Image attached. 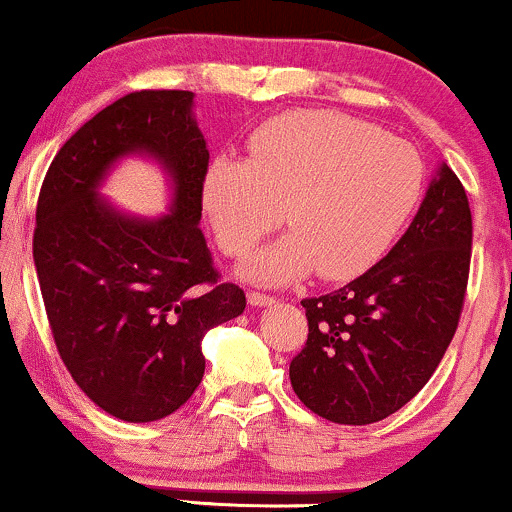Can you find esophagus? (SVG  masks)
<instances>
[{
    "label": "esophagus",
    "instance_id": "obj_1",
    "mask_svg": "<svg viewBox=\"0 0 512 512\" xmlns=\"http://www.w3.org/2000/svg\"><path fill=\"white\" fill-rule=\"evenodd\" d=\"M276 301L274 296H269V293H260V291H250L248 293V303L255 305V308H262V305H272Z\"/></svg>",
    "mask_w": 512,
    "mask_h": 512
}]
</instances>
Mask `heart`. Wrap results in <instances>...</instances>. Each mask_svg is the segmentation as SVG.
Masks as SVG:
<instances>
[{
    "label": "heart",
    "mask_w": 512,
    "mask_h": 512,
    "mask_svg": "<svg viewBox=\"0 0 512 512\" xmlns=\"http://www.w3.org/2000/svg\"><path fill=\"white\" fill-rule=\"evenodd\" d=\"M424 170L407 142L332 110L272 117L248 142V161L216 156L202 209L223 255L243 257L279 221L291 231L243 264L260 284L310 272L351 279L373 267L421 197Z\"/></svg>",
    "instance_id": "obj_1"
}]
</instances>
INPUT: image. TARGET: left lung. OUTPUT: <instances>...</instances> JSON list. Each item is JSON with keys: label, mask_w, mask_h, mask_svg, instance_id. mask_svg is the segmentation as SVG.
I'll return each instance as SVG.
<instances>
[{"label": "left lung", "mask_w": 512, "mask_h": 512, "mask_svg": "<svg viewBox=\"0 0 512 512\" xmlns=\"http://www.w3.org/2000/svg\"><path fill=\"white\" fill-rule=\"evenodd\" d=\"M469 257L467 192L440 163L407 233L383 260L342 289L301 301L308 342L289 366L298 399L346 426L402 409L455 337Z\"/></svg>", "instance_id": "left-lung-1"}]
</instances>
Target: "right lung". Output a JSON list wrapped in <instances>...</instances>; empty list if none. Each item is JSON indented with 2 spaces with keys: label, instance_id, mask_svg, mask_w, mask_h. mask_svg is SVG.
Masks as SVG:
<instances>
[{
  "label": "right lung",
  "instance_id": "right-lung-1",
  "mask_svg": "<svg viewBox=\"0 0 512 512\" xmlns=\"http://www.w3.org/2000/svg\"><path fill=\"white\" fill-rule=\"evenodd\" d=\"M192 101L134 91L110 103L52 158L35 209L33 262L57 351L86 397L129 424L180 409L202 383L204 334L245 310L199 231L209 151ZM129 153L169 173L168 215L142 220L97 195Z\"/></svg>",
  "mask_w": 512,
  "mask_h": 512
}]
</instances>
